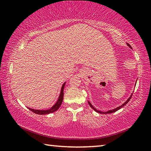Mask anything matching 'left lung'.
Instances as JSON below:
<instances>
[{
	"label": "left lung",
	"mask_w": 151,
	"mask_h": 151,
	"mask_svg": "<svg viewBox=\"0 0 151 151\" xmlns=\"http://www.w3.org/2000/svg\"><path fill=\"white\" fill-rule=\"evenodd\" d=\"M127 45L128 46H129V47H130V48H132L131 47V45H130L129 44V43H127ZM132 94H131V96H130L129 97V99H128V100L126 101V102H125V103H123V104H122V105L121 106H119V107H117V108H116V109H112V110H110V111H106V112H103V111H99V110H97V109H96L95 108H94V107L93 106V105H92V104H91V103H90V102H88V104H89V105H90L91 106V108L92 109H93V110H94V111H95L96 112H99V113H101V114H110V113H112V112H116V111H118V110H119L120 109H121L122 108V107H123L124 105H126V104L128 103H129V101H130V100H131V97H132Z\"/></svg>",
	"instance_id": "obj_1"
}]
</instances>
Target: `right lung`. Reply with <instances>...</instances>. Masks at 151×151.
Segmentation results:
<instances>
[{"label": "right lung", "instance_id": "1", "mask_svg": "<svg viewBox=\"0 0 151 151\" xmlns=\"http://www.w3.org/2000/svg\"><path fill=\"white\" fill-rule=\"evenodd\" d=\"M65 83L62 86V88H61V91H60V93L59 97H58V101L57 103L55 104L54 106H52V108H50V109H47V110H36V109H32L28 107L30 111H31L32 112H34L35 114H48L49 113H52V112H54L56 111L59 109V107L60 106L61 104L63 103V96H64V88H65Z\"/></svg>", "mask_w": 151, "mask_h": 151}]
</instances>
